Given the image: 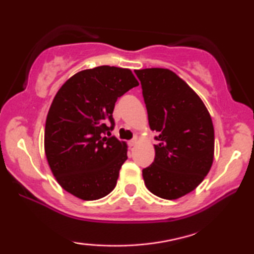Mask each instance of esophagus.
<instances>
[{
  "mask_svg": "<svg viewBox=\"0 0 254 254\" xmlns=\"http://www.w3.org/2000/svg\"><path fill=\"white\" fill-rule=\"evenodd\" d=\"M137 143V138H134V140H131L128 142V144H129V147H134V145H136Z\"/></svg>",
  "mask_w": 254,
  "mask_h": 254,
  "instance_id": "esophagus-1",
  "label": "esophagus"
}]
</instances>
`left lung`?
Wrapping results in <instances>:
<instances>
[{
	"instance_id": "obj_1",
	"label": "left lung",
	"mask_w": 254,
	"mask_h": 254,
	"mask_svg": "<svg viewBox=\"0 0 254 254\" xmlns=\"http://www.w3.org/2000/svg\"><path fill=\"white\" fill-rule=\"evenodd\" d=\"M150 129L157 131L155 159L142 170L147 189L162 199H179L208 175L214 161V126L199 96L164 68L135 70Z\"/></svg>"
}]
</instances>
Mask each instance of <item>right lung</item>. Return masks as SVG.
I'll return each mask as SVG.
<instances>
[{
    "mask_svg": "<svg viewBox=\"0 0 254 254\" xmlns=\"http://www.w3.org/2000/svg\"><path fill=\"white\" fill-rule=\"evenodd\" d=\"M138 82L129 69L100 65L71 76L48 111L45 154L57 182L82 200L112 192L127 144L111 136L117 99Z\"/></svg>",
    "mask_w": 254,
    "mask_h": 254,
    "instance_id": "right-lung-1",
    "label": "right lung"
}]
</instances>
